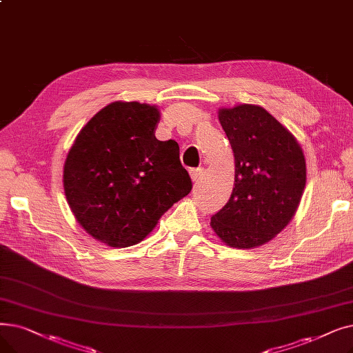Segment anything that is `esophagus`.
Instances as JSON below:
<instances>
[{"label":"esophagus","mask_w":353,"mask_h":353,"mask_svg":"<svg viewBox=\"0 0 353 353\" xmlns=\"http://www.w3.org/2000/svg\"><path fill=\"white\" fill-rule=\"evenodd\" d=\"M202 174H203L202 168H193V170H190V177L194 183H199V180L202 179Z\"/></svg>","instance_id":"obj_1"}]
</instances>
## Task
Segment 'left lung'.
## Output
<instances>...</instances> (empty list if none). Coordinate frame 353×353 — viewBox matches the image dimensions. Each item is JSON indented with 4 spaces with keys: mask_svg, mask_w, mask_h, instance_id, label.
<instances>
[{
    "mask_svg": "<svg viewBox=\"0 0 353 353\" xmlns=\"http://www.w3.org/2000/svg\"><path fill=\"white\" fill-rule=\"evenodd\" d=\"M219 121L235 156V188L210 225L231 247L254 248L294 216L305 185V160L294 137L261 106L221 110Z\"/></svg>",
    "mask_w": 353,
    "mask_h": 353,
    "instance_id": "obj_1",
    "label": "left lung"
}]
</instances>
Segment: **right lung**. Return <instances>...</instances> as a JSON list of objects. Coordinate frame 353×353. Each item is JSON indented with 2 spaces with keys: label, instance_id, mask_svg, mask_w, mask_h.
<instances>
[{
  "label": "right lung",
  "instance_id": "obj_1",
  "mask_svg": "<svg viewBox=\"0 0 353 353\" xmlns=\"http://www.w3.org/2000/svg\"><path fill=\"white\" fill-rule=\"evenodd\" d=\"M159 119L156 106L112 102L83 127L65 161V194L74 218L110 247L143 241L192 190L179 144L156 139Z\"/></svg>",
  "mask_w": 353,
  "mask_h": 353
}]
</instances>
